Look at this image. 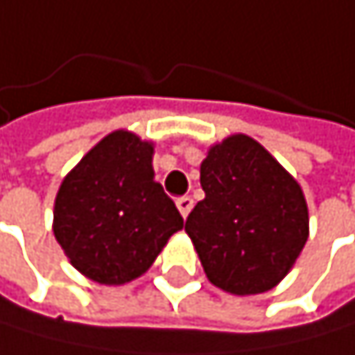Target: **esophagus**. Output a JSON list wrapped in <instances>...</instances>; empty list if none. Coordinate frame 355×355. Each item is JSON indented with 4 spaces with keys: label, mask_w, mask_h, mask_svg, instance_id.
Returning a JSON list of instances; mask_svg holds the SVG:
<instances>
[{
    "label": "esophagus",
    "mask_w": 355,
    "mask_h": 355,
    "mask_svg": "<svg viewBox=\"0 0 355 355\" xmlns=\"http://www.w3.org/2000/svg\"><path fill=\"white\" fill-rule=\"evenodd\" d=\"M176 207H179V211H181V215H183V217H187V215H189V211L193 209V200H191L189 196H183V198L176 200Z\"/></svg>",
    "instance_id": "34e87169"
}]
</instances>
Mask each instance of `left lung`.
I'll return each instance as SVG.
<instances>
[{
  "label": "left lung",
  "instance_id": "obj_1",
  "mask_svg": "<svg viewBox=\"0 0 355 355\" xmlns=\"http://www.w3.org/2000/svg\"><path fill=\"white\" fill-rule=\"evenodd\" d=\"M200 200L187 217L209 281L251 296L290 272L309 239L306 200L294 176L245 134L213 144L200 166Z\"/></svg>",
  "mask_w": 355,
  "mask_h": 355
}]
</instances>
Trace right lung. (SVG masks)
<instances>
[{"label":"right lung","instance_id":"add662e5","mask_svg":"<svg viewBox=\"0 0 355 355\" xmlns=\"http://www.w3.org/2000/svg\"><path fill=\"white\" fill-rule=\"evenodd\" d=\"M70 264L102 285H123L151 268L183 217L153 172V142L116 130L67 172L53 213Z\"/></svg>","mask_w":355,"mask_h":355}]
</instances>
